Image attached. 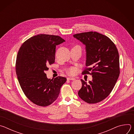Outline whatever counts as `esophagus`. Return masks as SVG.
Listing matches in <instances>:
<instances>
[{"label":"esophagus","instance_id":"esophagus-1","mask_svg":"<svg viewBox=\"0 0 134 134\" xmlns=\"http://www.w3.org/2000/svg\"><path fill=\"white\" fill-rule=\"evenodd\" d=\"M75 80V77H68L67 78V80Z\"/></svg>","mask_w":134,"mask_h":134}]
</instances>
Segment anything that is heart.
Masks as SVG:
<instances>
[{
  "instance_id": "1",
  "label": "heart",
  "mask_w": 134,
  "mask_h": 134,
  "mask_svg": "<svg viewBox=\"0 0 134 134\" xmlns=\"http://www.w3.org/2000/svg\"><path fill=\"white\" fill-rule=\"evenodd\" d=\"M76 71H77V68L76 67H70L68 69L67 72L68 74L70 75H72L76 73Z\"/></svg>"
}]
</instances>
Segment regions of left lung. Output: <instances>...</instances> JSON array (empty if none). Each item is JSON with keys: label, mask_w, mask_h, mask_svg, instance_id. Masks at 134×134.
<instances>
[{"label": "left lung", "mask_w": 134, "mask_h": 134, "mask_svg": "<svg viewBox=\"0 0 134 134\" xmlns=\"http://www.w3.org/2000/svg\"><path fill=\"white\" fill-rule=\"evenodd\" d=\"M73 36L85 46L86 66L83 74L92 75V81L81 80L80 98L93 104L105 99L113 90L120 74L118 50L109 38L96 32H84ZM91 71L90 73L89 71Z\"/></svg>", "instance_id": "8db88e82"}]
</instances>
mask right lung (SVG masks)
I'll use <instances>...</instances> for the list:
<instances>
[{"instance_id": "add662e5", "label": "right lung", "mask_w": 134, "mask_h": 134, "mask_svg": "<svg viewBox=\"0 0 134 134\" xmlns=\"http://www.w3.org/2000/svg\"><path fill=\"white\" fill-rule=\"evenodd\" d=\"M65 41L59 36L39 34L25 41L18 51L16 72L19 83L26 97L37 105L52 103L67 81L62 76L49 79L45 73L54 63L56 46Z\"/></svg>"}]
</instances>
